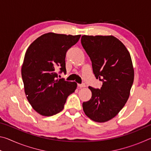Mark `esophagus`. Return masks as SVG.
<instances>
[{"instance_id": "obj_1", "label": "esophagus", "mask_w": 151, "mask_h": 151, "mask_svg": "<svg viewBox=\"0 0 151 151\" xmlns=\"http://www.w3.org/2000/svg\"><path fill=\"white\" fill-rule=\"evenodd\" d=\"M78 87H85L86 85L85 83H82V84H78Z\"/></svg>"}]
</instances>
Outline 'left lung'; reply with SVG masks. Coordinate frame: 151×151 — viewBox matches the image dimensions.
<instances>
[{
	"label": "left lung",
	"instance_id": "left-lung-1",
	"mask_svg": "<svg viewBox=\"0 0 151 151\" xmlns=\"http://www.w3.org/2000/svg\"><path fill=\"white\" fill-rule=\"evenodd\" d=\"M81 44L91 58L94 76L103 82L101 88L89 86L92 97L83 103V111L94 121L106 122L121 111L129 97L134 81L131 55L113 36L83 35Z\"/></svg>",
	"mask_w": 151,
	"mask_h": 151
}]
</instances>
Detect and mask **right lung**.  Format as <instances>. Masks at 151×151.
Segmentation results:
<instances>
[{
	"instance_id": "right-lung-1",
	"label": "right lung",
	"mask_w": 151,
	"mask_h": 151,
	"mask_svg": "<svg viewBox=\"0 0 151 151\" xmlns=\"http://www.w3.org/2000/svg\"><path fill=\"white\" fill-rule=\"evenodd\" d=\"M80 37L47 33L37 38L25 53L21 69L24 92L32 108L41 115L60 112L67 97L76 88L75 82L58 79L57 70L66 73V52Z\"/></svg>"
}]
</instances>
